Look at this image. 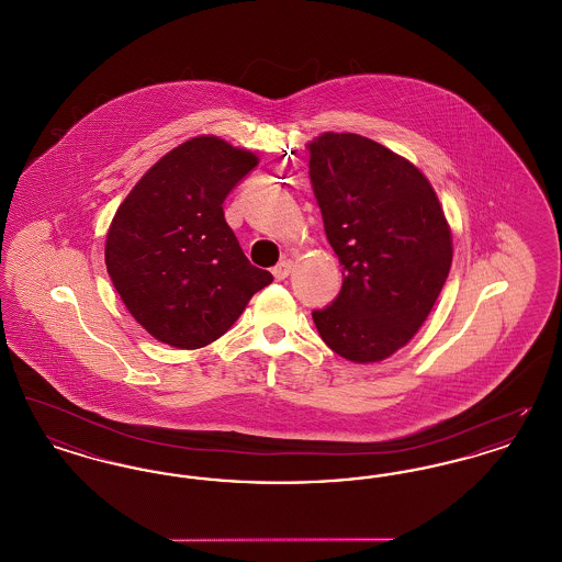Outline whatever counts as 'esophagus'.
<instances>
[{
  "label": "esophagus",
  "instance_id": "34e87169",
  "mask_svg": "<svg viewBox=\"0 0 562 562\" xmlns=\"http://www.w3.org/2000/svg\"><path fill=\"white\" fill-rule=\"evenodd\" d=\"M291 269H293V263H291L289 259H284V261H280L276 268L271 269V273H273L276 280H284V278L291 276Z\"/></svg>",
  "mask_w": 562,
  "mask_h": 562
}]
</instances>
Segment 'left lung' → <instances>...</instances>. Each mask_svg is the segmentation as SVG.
<instances>
[{
  "label": "left lung",
  "mask_w": 562,
  "mask_h": 562,
  "mask_svg": "<svg viewBox=\"0 0 562 562\" xmlns=\"http://www.w3.org/2000/svg\"><path fill=\"white\" fill-rule=\"evenodd\" d=\"M307 149L324 232L344 266L337 299L312 318L335 353L379 362L428 318L453 261L451 227L424 172L387 147L324 133Z\"/></svg>",
  "instance_id": "8db88e82"
}]
</instances>
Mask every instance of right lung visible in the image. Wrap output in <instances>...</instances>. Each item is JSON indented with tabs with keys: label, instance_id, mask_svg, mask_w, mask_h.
Here are the masks:
<instances>
[{
	"label": "right lung",
	"instance_id": "add662e5",
	"mask_svg": "<svg viewBox=\"0 0 562 562\" xmlns=\"http://www.w3.org/2000/svg\"><path fill=\"white\" fill-rule=\"evenodd\" d=\"M257 164L255 154L213 134L189 138L140 177L113 216L109 278L134 321L161 344H213L271 284L223 214L227 193Z\"/></svg>",
	"mask_w": 562,
	"mask_h": 562
}]
</instances>
